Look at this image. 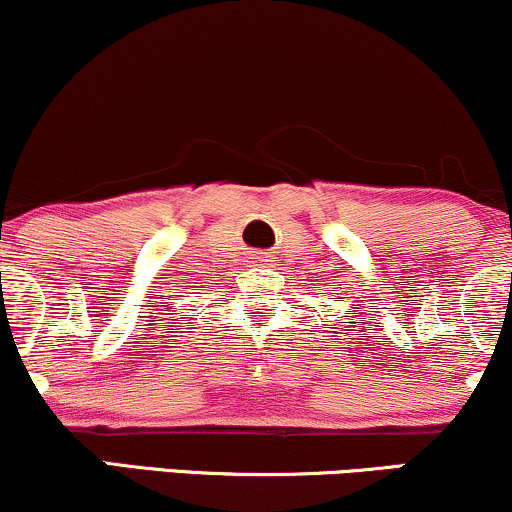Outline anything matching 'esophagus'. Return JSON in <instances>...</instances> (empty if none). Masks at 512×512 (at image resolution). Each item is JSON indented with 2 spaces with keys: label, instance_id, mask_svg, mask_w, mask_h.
Listing matches in <instances>:
<instances>
[{
  "label": "esophagus",
  "instance_id": "34e87169",
  "mask_svg": "<svg viewBox=\"0 0 512 512\" xmlns=\"http://www.w3.org/2000/svg\"><path fill=\"white\" fill-rule=\"evenodd\" d=\"M252 262L260 264V262H269V260H264V255H257V257H252Z\"/></svg>",
  "mask_w": 512,
  "mask_h": 512
}]
</instances>
